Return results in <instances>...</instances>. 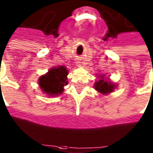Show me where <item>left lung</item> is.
<instances>
[{
    "mask_svg": "<svg viewBox=\"0 0 153 153\" xmlns=\"http://www.w3.org/2000/svg\"><path fill=\"white\" fill-rule=\"evenodd\" d=\"M101 78L102 79L99 80L95 84V89H96L99 92L102 94H108L110 92H112L114 88H115L114 85L112 83L104 80L103 77Z\"/></svg>",
    "mask_w": 153,
    "mask_h": 153,
    "instance_id": "1",
    "label": "left lung"
}]
</instances>
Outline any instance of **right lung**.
Returning <instances> with one entry per match:
<instances>
[{
  "label": "right lung",
  "mask_w": 153,
  "mask_h": 153,
  "mask_svg": "<svg viewBox=\"0 0 153 153\" xmlns=\"http://www.w3.org/2000/svg\"><path fill=\"white\" fill-rule=\"evenodd\" d=\"M68 70L65 66H58L49 70V73L39 78V86L42 91L49 96L61 95L63 87L68 84L66 76Z\"/></svg>",
  "instance_id": "obj_1"
}]
</instances>
